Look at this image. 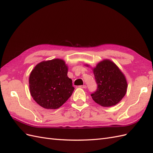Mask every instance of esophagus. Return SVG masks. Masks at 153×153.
Instances as JSON below:
<instances>
[{
  "label": "esophagus",
  "mask_w": 153,
  "mask_h": 153,
  "mask_svg": "<svg viewBox=\"0 0 153 153\" xmlns=\"http://www.w3.org/2000/svg\"><path fill=\"white\" fill-rule=\"evenodd\" d=\"M80 88H87V86L85 85H81V86H79Z\"/></svg>",
  "instance_id": "1"
}]
</instances>
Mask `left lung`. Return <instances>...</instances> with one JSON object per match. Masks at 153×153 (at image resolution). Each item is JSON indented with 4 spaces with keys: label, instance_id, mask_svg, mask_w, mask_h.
Masks as SVG:
<instances>
[{
    "label": "left lung",
    "instance_id": "obj_1",
    "mask_svg": "<svg viewBox=\"0 0 153 153\" xmlns=\"http://www.w3.org/2000/svg\"><path fill=\"white\" fill-rule=\"evenodd\" d=\"M88 66V65H87ZM97 89L91 94L93 100L103 107L115 105L126 93V77L119 67L109 59H104L93 68Z\"/></svg>",
    "mask_w": 153,
    "mask_h": 153
}]
</instances>
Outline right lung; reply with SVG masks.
<instances>
[{
	"label": "right lung",
	"instance_id": "right-lung-1",
	"mask_svg": "<svg viewBox=\"0 0 153 153\" xmlns=\"http://www.w3.org/2000/svg\"><path fill=\"white\" fill-rule=\"evenodd\" d=\"M65 60L60 59L42 61L34 67L29 76V88L38 104L55 109L67 101L74 90Z\"/></svg>",
	"mask_w": 153,
	"mask_h": 153
}]
</instances>
